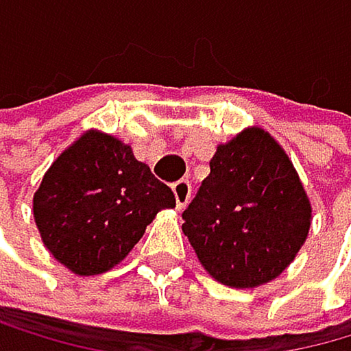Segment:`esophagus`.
<instances>
[{"instance_id": "34e87169", "label": "esophagus", "mask_w": 351, "mask_h": 351, "mask_svg": "<svg viewBox=\"0 0 351 351\" xmlns=\"http://www.w3.org/2000/svg\"><path fill=\"white\" fill-rule=\"evenodd\" d=\"M173 195H176V206L184 208L189 197H191V182L189 180H178V182L173 184Z\"/></svg>"}]
</instances>
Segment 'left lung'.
Returning <instances> with one entry per match:
<instances>
[{
  "label": "left lung",
  "instance_id": "8db88e82",
  "mask_svg": "<svg viewBox=\"0 0 351 351\" xmlns=\"http://www.w3.org/2000/svg\"><path fill=\"white\" fill-rule=\"evenodd\" d=\"M182 219L210 277L230 288H257L295 261L308 239L312 206L281 145L248 127L217 147Z\"/></svg>",
  "mask_w": 351,
  "mask_h": 351
}]
</instances>
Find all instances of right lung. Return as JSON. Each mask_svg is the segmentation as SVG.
Masks as SVG:
<instances>
[{
  "label": "right lung",
  "mask_w": 351,
  "mask_h": 351,
  "mask_svg": "<svg viewBox=\"0 0 351 351\" xmlns=\"http://www.w3.org/2000/svg\"><path fill=\"white\" fill-rule=\"evenodd\" d=\"M173 206V191L130 145L96 130L56 158L32 197L45 248L81 277L121 264L158 210Z\"/></svg>",
  "instance_id": "right-lung-1"
}]
</instances>
